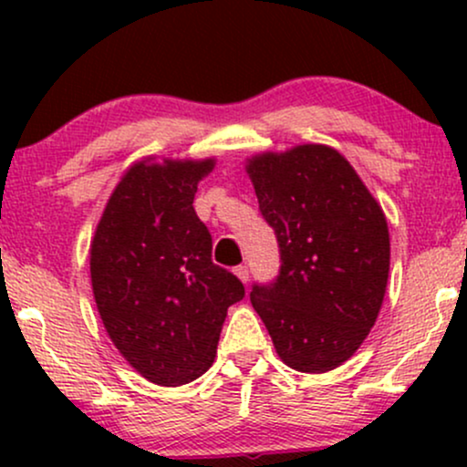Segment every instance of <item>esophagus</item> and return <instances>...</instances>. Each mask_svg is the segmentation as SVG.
<instances>
[{"mask_svg":"<svg viewBox=\"0 0 467 467\" xmlns=\"http://www.w3.org/2000/svg\"><path fill=\"white\" fill-rule=\"evenodd\" d=\"M234 275H237V278L241 283H248V278H250V270H248V265H239V267H234Z\"/></svg>","mask_w":467,"mask_h":467,"instance_id":"obj_1","label":"esophagus"}]
</instances>
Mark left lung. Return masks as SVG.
I'll list each match as a JSON object with an SVG mask.
<instances>
[{
	"label": "left lung",
	"mask_w": 467,
	"mask_h": 467,
	"mask_svg": "<svg viewBox=\"0 0 467 467\" xmlns=\"http://www.w3.org/2000/svg\"><path fill=\"white\" fill-rule=\"evenodd\" d=\"M261 215L275 228L281 272L250 301L287 367L327 373L347 362L387 292V217L345 155L298 144L245 164Z\"/></svg>",
	"instance_id": "left-lung-1"
}]
</instances>
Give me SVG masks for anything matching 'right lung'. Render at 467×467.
<instances>
[{
	"mask_svg": "<svg viewBox=\"0 0 467 467\" xmlns=\"http://www.w3.org/2000/svg\"><path fill=\"white\" fill-rule=\"evenodd\" d=\"M215 160L144 158L107 202L89 245L94 301L120 356L149 382L180 387L215 362L228 307L245 289L213 264L197 184Z\"/></svg>",
	"mask_w": 467,
	"mask_h": 467,
	"instance_id": "1",
	"label": "right lung"
}]
</instances>
